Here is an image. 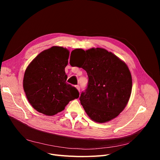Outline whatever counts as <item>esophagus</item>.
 Instances as JSON below:
<instances>
[{"label":"esophagus","instance_id":"1","mask_svg":"<svg viewBox=\"0 0 160 160\" xmlns=\"http://www.w3.org/2000/svg\"><path fill=\"white\" fill-rule=\"evenodd\" d=\"M76 88H77V89H78V91L80 92V86H78V85H77V86H76Z\"/></svg>","mask_w":160,"mask_h":160}]
</instances>
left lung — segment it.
Segmentation results:
<instances>
[{"label": "left lung", "instance_id": "8db88e82", "mask_svg": "<svg viewBox=\"0 0 160 160\" xmlns=\"http://www.w3.org/2000/svg\"><path fill=\"white\" fill-rule=\"evenodd\" d=\"M76 50L86 54L79 67L87 72L89 78L88 88L80 97L81 104L95 122L113 119L122 112L130 97L132 79L128 66L102 48Z\"/></svg>", "mask_w": 160, "mask_h": 160}]
</instances>
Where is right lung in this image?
<instances>
[{"mask_svg": "<svg viewBox=\"0 0 160 160\" xmlns=\"http://www.w3.org/2000/svg\"><path fill=\"white\" fill-rule=\"evenodd\" d=\"M69 57L67 48L54 46L39 53L27 67L23 89L29 103L38 112L54 115L79 97L78 91L66 82L65 67Z\"/></svg>", "mask_w": 160, "mask_h": 160, "instance_id": "obj_1", "label": "right lung"}]
</instances>
